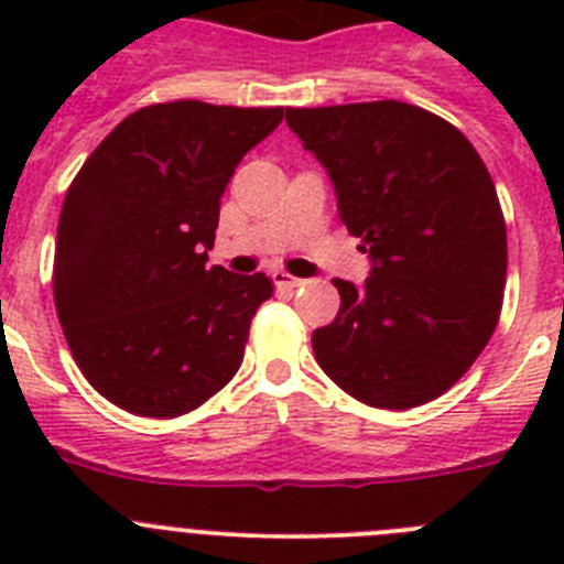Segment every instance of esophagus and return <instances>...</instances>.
<instances>
[{
  "label": "esophagus",
  "instance_id": "esophagus-1",
  "mask_svg": "<svg viewBox=\"0 0 564 564\" xmlns=\"http://www.w3.org/2000/svg\"><path fill=\"white\" fill-rule=\"evenodd\" d=\"M273 282H276V288H302L305 285V279L291 276V273H285V271H273Z\"/></svg>",
  "mask_w": 564,
  "mask_h": 564
}]
</instances>
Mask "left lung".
I'll use <instances>...</instances> for the list:
<instances>
[{
  "label": "left lung",
  "instance_id": "obj_1",
  "mask_svg": "<svg viewBox=\"0 0 564 564\" xmlns=\"http://www.w3.org/2000/svg\"><path fill=\"white\" fill-rule=\"evenodd\" d=\"M285 121L372 257L364 288L333 282L341 307L313 333L318 367L378 410L435 401L477 361L502 311L506 220L486 163L460 129L415 104L291 107Z\"/></svg>",
  "mask_w": 564,
  "mask_h": 564
}]
</instances>
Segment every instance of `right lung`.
<instances>
[{
	"instance_id": "add662e5",
	"label": "right lung",
	"mask_w": 564,
	"mask_h": 564,
	"mask_svg": "<svg viewBox=\"0 0 564 564\" xmlns=\"http://www.w3.org/2000/svg\"><path fill=\"white\" fill-rule=\"evenodd\" d=\"M282 107L152 104L123 118L64 197L53 299L78 370L115 406L177 417L242 364L265 273L206 265L234 169Z\"/></svg>"
}]
</instances>
